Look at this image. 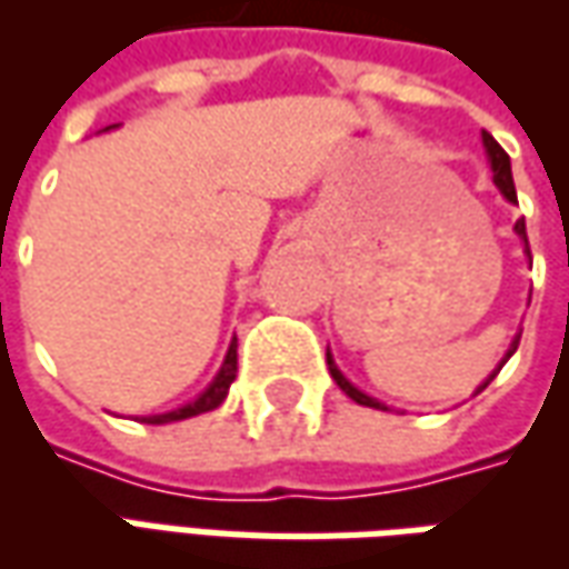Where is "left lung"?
Returning <instances> with one entry per match:
<instances>
[{"label":"left lung","instance_id":"8db88e82","mask_svg":"<svg viewBox=\"0 0 569 569\" xmlns=\"http://www.w3.org/2000/svg\"><path fill=\"white\" fill-rule=\"evenodd\" d=\"M481 142H485V151H488L490 170H493V182H497V188H500V191H502V198L512 200V203H518V194H515L512 163H509V154L502 151L500 142L493 140L488 130H481ZM515 234L525 240V252H527V256H530V243H527L525 219H518V222H515ZM518 341H521V335H515V341H512V345H509V350H506V357H502V362H500V366H497V369H493V375H490L488 381L481 383V387H488V383L493 381V378H497V371H500L502 366H506V359L512 357L515 350H518ZM326 362H329V375H332V378H335V383H338V387H341V390H345V393L350 396L353 402H359V406H366V408H381V411H387V406H383V402H378V399H371V396H366V393H362V390H357L353 383L347 381L345 375L338 371V366H335V359H332V353H329V350H326ZM481 387H478V390H481Z\"/></svg>","mask_w":569,"mask_h":569}]
</instances>
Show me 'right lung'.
Segmentation results:
<instances>
[{
  "label": "right lung",
  "instance_id": "obj_1",
  "mask_svg": "<svg viewBox=\"0 0 569 569\" xmlns=\"http://www.w3.org/2000/svg\"><path fill=\"white\" fill-rule=\"evenodd\" d=\"M234 378H237V338H231V347H228V353H224L222 369H219V375L212 378L210 387H207L198 399H191L188 406L176 408V411H167V415H151V418H142V423H173V420L207 415V411H212V408L222 406L224 396H228V390H231V383H234Z\"/></svg>",
  "mask_w": 569,
  "mask_h": 569
}]
</instances>
